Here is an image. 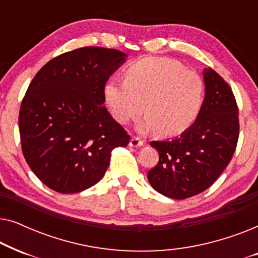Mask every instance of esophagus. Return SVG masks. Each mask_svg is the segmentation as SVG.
I'll return each mask as SVG.
<instances>
[{
    "instance_id": "1",
    "label": "esophagus",
    "mask_w": 258,
    "mask_h": 258,
    "mask_svg": "<svg viewBox=\"0 0 258 258\" xmlns=\"http://www.w3.org/2000/svg\"><path fill=\"white\" fill-rule=\"evenodd\" d=\"M130 147L133 148H137V147H142L143 146V141L139 139V137H132V140H130V143H129Z\"/></svg>"
}]
</instances>
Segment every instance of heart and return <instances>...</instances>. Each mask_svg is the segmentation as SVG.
Listing matches in <instances>:
<instances>
[{
    "label": "heart",
    "mask_w": 258,
    "mask_h": 258,
    "mask_svg": "<svg viewBox=\"0 0 258 258\" xmlns=\"http://www.w3.org/2000/svg\"><path fill=\"white\" fill-rule=\"evenodd\" d=\"M204 82L194 70L165 57H146L126 68L124 80L104 86V101L115 121L126 124L147 112L141 133L181 135L196 122L204 102Z\"/></svg>",
    "instance_id": "heart-1"
}]
</instances>
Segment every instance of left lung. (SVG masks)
Segmentation results:
<instances>
[{"label": "left lung", "mask_w": 258, "mask_h": 258, "mask_svg": "<svg viewBox=\"0 0 258 258\" xmlns=\"http://www.w3.org/2000/svg\"><path fill=\"white\" fill-rule=\"evenodd\" d=\"M203 79L206 96L196 122L175 139L150 142L160 160L148 181L170 199H189L213 185L237 146L238 108L231 88L211 68L203 70Z\"/></svg>", "instance_id": "8db88e82"}]
</instances>
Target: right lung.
Returning <instances> with one entry per match:
<instances>
[{
    "label": "right lung",
    "mask_w": 258,
    "mask_h": 258,
    "mask_svg": "<svg viewBox=\"0 0 258 258\" xmlns=\"http://www.w3.org/2000/svg\"><path fill=\"white\" fill-rule=\"evenodd\" d=\"M116 49L84 47L52 58L31 81L20 109L22 153L41 182L75 194L100 181L111 150L130 136L104 107V86L126 61Z\"/></svg>",
    "instance_id": "1"
}]
</instances>
